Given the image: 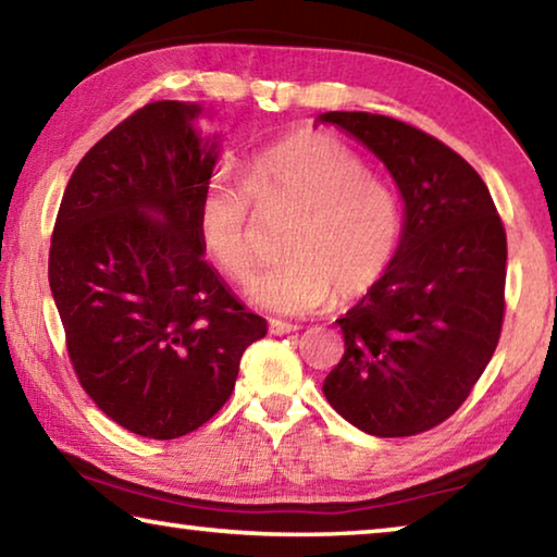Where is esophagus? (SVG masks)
Wrapping results in <instances>:
<instances>
[{
	"instance_id": "34e87169",
	"label": "esophagus",
	"mask_w": 557,
	"mask_h": 557,
	"mask_svg": "<svg viewBox=\"0 0 557 557\" xmlns=\"http://www.w3.org/2000/svg\"><path fill=\"white\" fill-rule=\"evenodd\" d=\"M268 329H270V334H275V336H285V334L297 332L299 326H297V324H289V322H280V319H270Z\"/></svg>"
}]
</instances>
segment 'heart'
<instances>
[{
    "mask_svg": "<svg viewBox=\"0 0 557 557\" xmlns=\"http://www.w3.org/2000/svg\"><path fill=\"white\" fill-rule=\"evenodd\" d=\"M250 201L299 209L282 258L248 282V297L277 314H307L334 297L351 301L388 270L403 233L395 188L366 174L361 157L329 135L299 132L250 159L248 184L215 172L201 188L196 228L231 280L252 268Z\"/></svg>",
    "mask_w": 557,
    "mask_h": 557,
    "instance_id": "obj_1",
    "label": "heart"
}]
</instances>
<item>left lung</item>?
<instances>
[{"mask_svg": "<svg viewBox=\"0 0 557 557\" xmlns=\"http://www.w3.org/2000/svg\"><path fill=\"white\" fill-rule=\"evenodd\" d=\"M388 166L405 201L388 270L336 319L346 351L322 391L354 428L410 437L469 398L504 324L506 231L486 184L437 137L371 112H324Z\"/></svg>", "mask_w": 557, "mask_h": 557, "instance_id": "1", "label": "left lung"}]
</instances>
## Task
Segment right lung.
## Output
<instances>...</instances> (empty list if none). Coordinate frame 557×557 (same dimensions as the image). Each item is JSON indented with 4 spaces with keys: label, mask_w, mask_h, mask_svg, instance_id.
<instances>
[{
    "label": "right lung",
    "mask_w": 557,
    "mask_h": 557,
    "mask_svg": "<svg viewBox=\"0 0 557 557\" xmlns=\"http://www.w3.org/2000/svg\"><path fill=\"white\" fill-rule=\"evenodd\" d=\"M199 115L157 100L122 120L75 166L51 235L73 371L110 420L149 440L209 422L268 334L203 260L196 206L219 143L201 139Z\"/></svg>",
    "instance_id": "right-lung-1"
}]
</instances>
